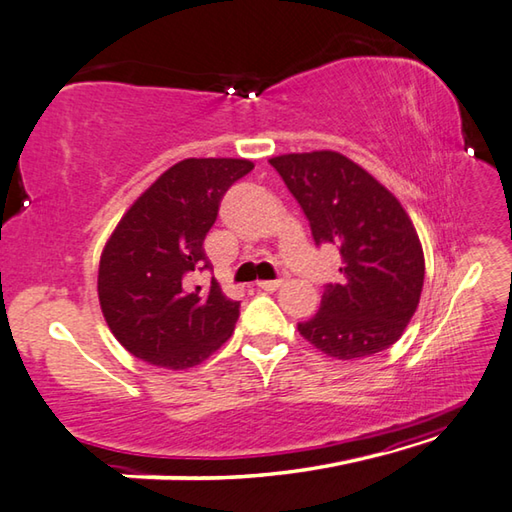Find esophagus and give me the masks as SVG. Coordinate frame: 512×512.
Returning a JSON list of instances; mask_svg holds the SVG:
<instances>
[{
	"label": "esophagus",
	"mask_w": 512,
	"mask_h": 512,
	"mask_svg": "<svg viewBox=\"0 0 512 512\" xmlns=\"http://www.w3.org/2000/svg\"><path fill=\"white\" fill-rule=\"evenodd\" d=\"M279 286H282V282H279V279H275V282H257V288L268 290V293H273V290H277Z\"/></svg>",
	"instance_id": "1"
}]
</instances>
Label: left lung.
Here are the masks:
<instances>
[{
  "label": "left lung",
  "mask_w": 512,
  "mask_h": 512,
  "mask_svg": "<svg viewBox=\"0 0 512 512\" xmlns=\"http://www.w3.org/2000/svg\"><path fill=\"white\" fill-rule=\"evenodd\" d=\"M302 206L315 244L339 248V284L299 335L324 355L364 359L404 335L424 288V248L404 206L353 159L335 150L268 159Z\"/></svg>",
  "instance_id": "obj_1"
}]
</instances>
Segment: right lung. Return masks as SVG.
Here are the masks:
<instances>
[{
	"instance_id": "add662e5",
	"label": "right lung",
	"mask_w": 512,
	"mask_h": 512,
	"mask_svg": "<svg viewBox=\"0 0 512 512\" xmlns=\"http://www.w3.org/2000/svg\"><path fill=\"white\" fill-rule=\"evenodd\" d=\"M255 164L188 157L164 170L119 219L99 257L97 297L110 333L130 355L186 370L228 342L239 302L190 275L210 268L204 239L219 202Z\"/></svg>"
}]
</instances>
